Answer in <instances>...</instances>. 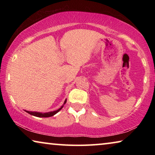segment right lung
I'll list each match as a JSON object with an SVG mask.
<instances>
[{"label":"right lung","mask_w":155,"mask_h":155,"mask_svg":"<svg viewBox=\"0 0 155 155\" xmlns=\"http://www.w3.org/2000/svg\"><path fill=\"white\" fill-rule=\"evenodd\" d=\"M66 103V100H65L64 103L63 105L60 107L59 109L56 110V111H51V112H48V113H40V112H34V111H25L26 112H27L28 114H29L32 115H34V116H36V117H51V116H53L54 115H55L57 113H58L60 110H61L63 107H64V104Z\"/></svg>","instance_id":"obj_1"}]
</instances>
